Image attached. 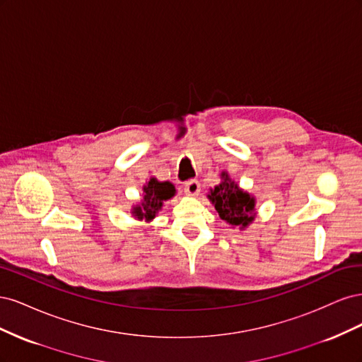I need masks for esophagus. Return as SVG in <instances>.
<instances>
[{
  "mask_svg": "<svg viewBox=\"0 0 362 362\" xmlns=\"http://www.w3.org/2000/svg\"><path fill=\"white\" fill-rule=\"evenodd\" d=\"M184 192L189 196H198L201 192V184L196 180H190L184 184Z\"/></svg>",
  "mask_w": 362,
  "mask_h": 362,
  "instance_id": "obj_1",
  "label": "esophagus"
}]
</instances>
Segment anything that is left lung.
<instances>
[{
    "mask_svg": "<svg viewBox=\"0 0 362 362\" xmlns=\"http://www.w3.org/2000/svg\"><path fill=\"white\" fill-rule=\"evenodd\" d=\"M206 198L229 228L243 229L255 221L257 199L231 180L228 172L221 173V182L210 189Z\"/></svg>",
    "mask_w": 362,
    "mask_h": 362,
    "instance_id": "left-lung-1",
    "label": "left lung"
}]
</instances>
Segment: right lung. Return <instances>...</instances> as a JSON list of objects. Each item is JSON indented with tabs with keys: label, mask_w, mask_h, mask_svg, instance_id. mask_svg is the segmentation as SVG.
<instances>
[{
	"label": "right lung",
	"mask_w": 362,
	"mask_h": 362,
	"mask_svg": "<svg viewBox=\"0 0 362 362\" xmlns=\"http://www.w3.org/2000/svg\"><path fill=\"white\" fill-rule=\"evenodd\" d=\"M177 194V189L169 181H158L157 178L152 177L146 184L144 185V198L140 199L139 204H136L131 210V214L134 216L137 221L152 222L156 216L161 211L163 204L172 199Z\"/></svg>",
	"instance_id": "right-lung-1"
}]
</instances>
